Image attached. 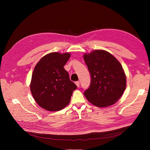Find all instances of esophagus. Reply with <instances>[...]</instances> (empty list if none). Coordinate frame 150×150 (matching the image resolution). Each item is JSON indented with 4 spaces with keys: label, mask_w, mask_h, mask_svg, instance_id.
I'll return each instance as SVG.
<instances>
[{
    "label": "esophagus",
    "mask_w": 150,
    "mask_h": 150,
    "mask_svg": "<svg viewBox=\"0 0 150 150\" xmlns=\"http://www.w3.org/2000/svg\"><path fill=\"white\" fill-rule=\"evenodd\" d=\"M75 84H76V86L78 88H79L80 87V81H76L75 82Z\"/></svg>",
    "instance_id": "34e87169"
}]
</instances>
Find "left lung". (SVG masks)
<instances>
[{"instance_id": "8db88e82", "label": "left lung", "mask_w": 150, "mask_h": 150, "mask_svg": "<svg viewBox=\"0 0 150 150\" xmlns=\"http://www.w3.org/2000/svg\"><path fill=\"white\" fill-rule=\"evenodd\" d=\"M91 76L89 88L84 95L92 105L107 107L114 105L123 93L127 78L119 61L103 50H93L83 56Z\"/></svg>"}]
</instances>
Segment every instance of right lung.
I'll use <instances>...</instances> for the list:
<instances>
[{
	"label": "right lung",
	"instance_id": "add662e5",
	"mask_svg": "<svg viewBox=\"0 0 150 150\" xmlns=\"http://www.w3.org/2000/svg\"><path fill=\"white\" fill-rule=\"evenodd\" d=\"M70 54L52 52L37 63L31 76L30 91L38 105L49 111H58L70 102L77 87L64 66Z\"/></svg>",
	"mask_w": 150,
	"mask_h": 150
}]
</instances>
